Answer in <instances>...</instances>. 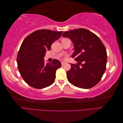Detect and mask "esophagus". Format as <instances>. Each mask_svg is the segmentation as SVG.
I'll return each mask as SVG.
<instances>
[{
    "label": "esophagus",
    "instance_id": "esophagus-1",
    "mask_svg": "<svg viewBox=\"0 0 123 123\" xmlns=\"http://www.w3.org/2000/svg\"><path fill=\"white\" fill-rule=\"evenodd\" d=\"M61 64H62V65H65L66 64V62H62Z\"/></svg>",
    "mask_w": 123,
    "mask_h": 123
}]
</instances>
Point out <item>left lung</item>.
<instances>
[{
	"label": "left lung",
	"instance_id": "1",
	"mask_svg": "<svg viewBox=\"0 0 123 123\" xmlns=\"http://www.w3.org/2000/svg\"><path fill=\"white\" fill-rule=\"evenodd\" d=\"M62 35L72 42L74 52L71 57L78 62L76 65L70 64L71 68L67 72L69 82L83 89L94 87L106 69L107 51L102 41L85 29L65 32Z\"/></svg>",
	"mask_w": 123,
	"mask_h": 123
}]
</instances>
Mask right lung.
<instances>
[{
  "mask_svg": "<svg viewBox=\"0 0 123 123\" xmlns=\"http://www.w3.org/2000/svg\"><path fill=\"white\" fill-rule=\"evenodd\" d=\"M62 31L39 30L29 35L22 43L17 62L21 76L26 83L36 89L50 86L55 81L61 62L53 59L45 64L44 57L51 44L61 37Z\"/></svg>",
  "mask_w": 123,
  "mask_h": 123,
  "instance_id": "add662e5",
  "label": "right lung"
}]
</instances>
